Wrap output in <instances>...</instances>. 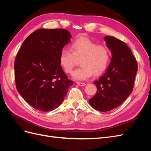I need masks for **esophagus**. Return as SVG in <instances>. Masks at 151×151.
I'll list each match as a JSON object with an SVG mask.
<instances>
[{"instance_id": "1", "label": "esophagus", "mask_w": 151, "mask_h": 151, "mask_svg": "<svg viewBox=\"0 0 151 151\" xmlns=\"http://www.w3.org/2000/svg\"><path fill=\"white\" fill-rule=\"evenodd\" d=\"M77 84L79 86H86V83H80V82H77Z\"/></svg>"}]
</instances>
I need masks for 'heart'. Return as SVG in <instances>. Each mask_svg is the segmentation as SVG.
I'll list each match as a JSON object with an SVG mask.
<instances>
[{"label": "heart", "instance_id": "heart-1", "mask_svg": "<svg viewBox=\"0 0 151 151\" xmlns=\"http://www.w3.org/2000/svg\"><path fill=\"white\" fill-rule=\"evenodd\" d=\"M81 67L72 73V78L84 81L93 76L102 73L109 60L108 49L102 45H96L89 38L79 36L72 42L70 50L63 49L59 56V63L66 73H71L80 60Z\"/></svg>", "mask_w": 151, "mask_h": 151}]
</instances>
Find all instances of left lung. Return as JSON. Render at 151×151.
Returning <instances> with one entry per match:
<instances>
[{"label":"left lung","instance_id":"8db88e82","mask_svg":"<svg viewBox=\"0 0 151 151\" xmlns=\"http://www.w3.org/2000/svg\"><path fill=\"white\" fill-rule=\"evenodd\" d=\"M111 51L110 63L104 74L94 82L97 92L89 100L95 109L110 111L124 102L132 93L137 71V63L131 50L122 41L113 36H104Z\"/></svg>","mask_w":151,"mask_h":151}]
</instances>
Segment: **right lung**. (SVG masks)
Returning <instances> with one entry per match:
<instances>
[{
	"instance_id": "obj_1",
	"label": "right lung",
	"mask_w": 151,
	"mask_h": 151,
	"mask_svg": "<svg viewBox=\"0 0 151 151\" xmlns=\"http://www.w3.org/2000/svg\"><path fill=\"white\" fill-rule=\"evenodd\" d=\"M72 35L64 29H39L26 38L14 62L16 88L36 109L50 111L62 103L73 81L59 63Z\"/></svg>"
}]
</instances>
